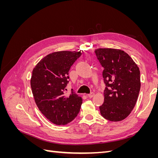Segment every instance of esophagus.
I'll use <instances>...</instances> for the list:
<instances>
[{
  "instance_id": "1",
  "label": "esophagus",
  "mask_w": 158,
  "mask_h": 158,
  "mask_svg": "<svg viewBox=\"0 0 158 158\" xmlns=\"http://www.w3.org/2000/svg\"><path fill=\"white\" fill-rule=\"evenodd\" d=\"M94 96V92H91L89 94H88V97L90 98H93Z\"/></svg>"
}]
</instances>
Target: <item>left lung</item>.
I'll use <instances>...</instances> for the list:
<instances>
[{
    "mask_svg": "<svg viewBox=\"0 0 158 158\" xmlns=\"http://www.w3.org/2000/svg\"><path fill=\"white\" fill-rule=\"evenodd\" d=\"M103 66L106 84L104 102L99 110L110 121H120L127 117L136 103L140 89L139 68L125 51L116 49L95 50Z\"/></svg>",
    "mask_w": 158,
    "mask_h": 158,
    "instance_id": "8db88e82",
    "label": "left lung"
}]
</instances>
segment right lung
Listing matches in <instances>:
<instances>
[{"label": "right lung", "mask_w": 158, "mask_h": 158, "mask_svg": "<svg viewBox=\"0 0 158 158\" xmlns=\"http://www.w3.org/2000/svg\"><path fill=\"white\" fill-rule=\"evenodd\" d=\"M82 55L76 51H58L43 58L32 71L31 88L37 106L56 125L71 122L78 114L82 99L72 89L66 95L71 66Z\"/></svg>", "instance_id": "right-lung-1"}]
</instances>
